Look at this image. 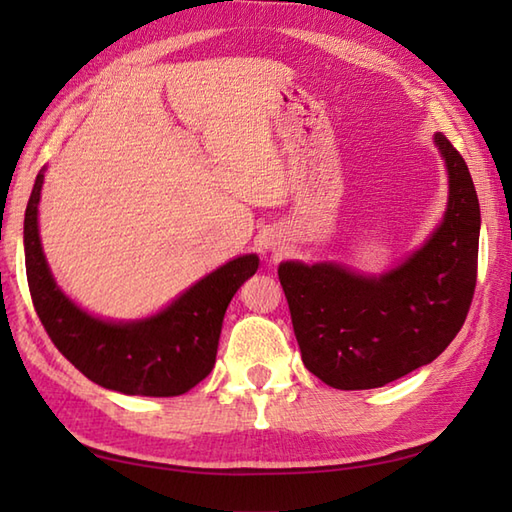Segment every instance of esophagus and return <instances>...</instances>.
<instances>
[{"label":"esophagus","instance_id":"1","mask_svg":"<svg viewBox=\"0 0 512 512\" xmlns=\"http://www.w3.org/2000/svg\"><path fill=\"white\" fill-rule=\"evenodd\" d=\"M266 248H270V244H268V246H266Z\"/></svg>","mask_w":512,"mask_h":512}]
</instances>
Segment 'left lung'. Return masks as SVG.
<instances>
[{
	"mask_svg": "<svg viewBox=\"0 0 512 512\" xmlns=\"http://www.w3.org/2000/svg\"><path fill=\"white\" fill-rule=\"evenodd\" d=\"M449 200L427 242L380 275L339 262H281L303 365L334 389H374L438 358L471 308L480 202L469 167L447 136H433Z\"/></svg>",
	"mask_w": 512,
	"mask_h": 512,
	"instance_id": "1",
	"label": "left lung"
}]
</instances>
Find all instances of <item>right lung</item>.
<instances>
[{"label":"right lung","instance_id":"obj_1","mask_svg":"<svg viewBox=\"0 0 512 512\" xmlns=\"http://www.w3.org/2000/svg\"><path fill=\"white\" fill-rule=\"evenodd\" d=\"M43 167L26 206L24 250L32 303L57 350L105 389L127 396H180L211 374L224 312L259 268L239 255L195 281L169 306L145 319L110 321L83 310L54 281L39 237Z\"/></svg>","mask_w":512,"mask_h":512}]
</instances>
